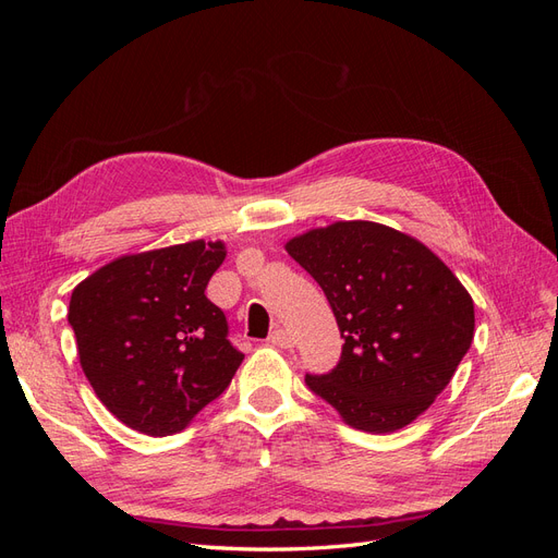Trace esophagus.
<instances>
[{"mask_svg":"<svg viewBox=\"0 0 558 558\" xmlns=\"http://www.w3.org/2000/svg\"><path fill=\"white\" fill-rule=\"evenodd\" d=\"M267 340H269V344H275V347H279V349H291V347L295 344L291 332L283 330V328H275L272 332H269Z\"/></svg>","mask_w":558,"mask_h":558,"instance_id":"34e87169","label":"esophagus"}]
</instances>
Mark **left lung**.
I'll list each match as a JSON object with an SVG mask.
<instances>
[{"label": "left lung", "mask_w": 558, "mask_h": 558, "mask_svg": "<svg viewBox=\"0 0 558 558\" xmlns=\"http://www.w3.org/2000/svg\"><path fill=\"white\" fill-rule=\"evenodd\" d=\"M324 289L344 344L316 396L365 433L410 426L445 391L475 337V302L435 253L396 228L337 221L286 242Z\"/></svg>", "instance_id": "left-lung-1"}]
</instances>
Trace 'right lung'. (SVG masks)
<instances>
[{
  "instance_id": "add662e5",
  "label": "right lung",
  "mask_w": 558,
  "mask_h": 558,
  "mask_svg": "<svg viewBox=\"0 0 558 558\" xmlns=\"http://www.w3.org/2000/svg\"><path fill=\"white\" fill-rule=\"evenodd\" d=\"M223 242H185L121 256L72 291L66 318L95 396L132 430L181 433L221 396L244 353L205 295Z\"/></svg>"
}]
</instances>
